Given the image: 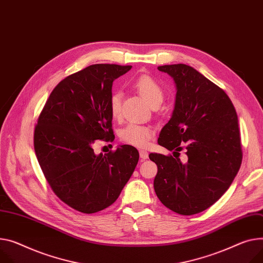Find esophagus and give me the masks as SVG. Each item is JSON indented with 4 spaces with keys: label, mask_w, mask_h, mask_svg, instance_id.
Here are the masks:
<instances>
[{
    "label": "esophagus",
    "mask_w": 263,
    "mask_h": 263,
    "mask_svg": "<svg viewBox=\"0 0 263 263\" xmlns=\"http://www.w3.org/2000/svg\"><path fill=\"white\" fill-rule=\"evenodd\" d=\"M140 158L141 160H146L148 158V153L146 151H140Z\"/></svg>",
    "instance_id": "34e87169"
}]
</instances>
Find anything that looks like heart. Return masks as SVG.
I'll use <instances>...</instances> for the list:
<instances>
[{
	"instance_id": "heart-1",
	"label": "heart",
	"mask_w": 263,
	"mask_h": 263,
	"mask_svg": "<svg viewBox=\"0 0 263 263\" xmlns=\"http://www.w3.org/2000/svg\"><path fill=\"white\" fill-rule=\"evenodd\" d=\"M133 85L152 107L162 103L164 98L163 89L152 77L147 74L140 76L134 81ZM121 102H122V93L115 91L109 98V111L114 118L121 116ZM154 135L155 129L153 126L137 123H128L120 132L122 142L138 148L146 147Z\"/></svg>"
}]
</instances>
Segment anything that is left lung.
<instances>
[{"label":"left lung","mask_w":263,"mask_h":263,"mask_svg":"<svg viewBox=\"0 0 263 263\" xmlns=\"http://www.w3.org/2000/svg\"><path fill=\"white\" fill-rule=\"evenodd\" d=\"M158 70L173 78L177 90L172 118L161 129L158 143L174 153L186 143L187 161L149 154L158 166L154 189L167 209L190 216L219 200L240 168L238 117L224 90L192 66L163 65Z\"/></svg>","instance_id":"left-lung-1"}]
</instances>
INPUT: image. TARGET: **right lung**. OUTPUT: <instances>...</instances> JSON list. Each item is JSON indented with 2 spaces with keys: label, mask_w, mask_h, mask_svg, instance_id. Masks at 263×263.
Here are the masks:
<instances>
[{
  "label": "right lung",
  "mask_w": 263,
  "mask_h": 263,
  "mask_svg": "<svg viewBox=\"0 0 263 263\" xmlns=\"http://www.w3.org/2000/svg\"><path fill=\"white\" fill-rule=\"evenodd\" d=\"M132 66L95 64L68 76L51 91L34 128L36 159L54 194L85 214L118 199L139 153L132 145L97 155V140L114 139L109 98L112 82Z\"/></svg>",
  "instance_id": "right-lung-1"
}]
</instances>
